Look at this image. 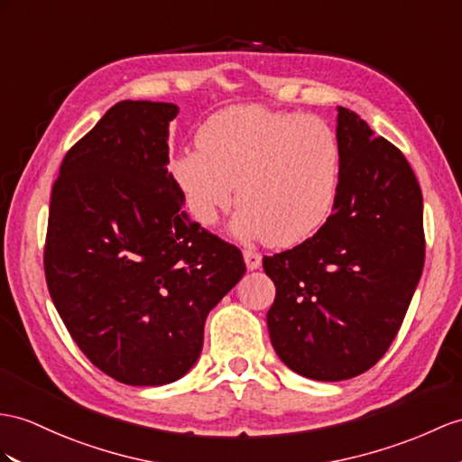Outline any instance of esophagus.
<instances>
[{
	"label": "esophagus",
	"instance_id": "34e87169",
	"mask_svg": "<svg viewBox=\"0 0 462 462\" xmlns=\"http://www.w3.org/2000/svg\"><path fill=\"white\" fill-rule=\"evenodd\" d=\"M243 258H245V264L249 270H256V268H261V264H263V256L258 254L256 251H245Z\"/></svg>",
	"mask_w": 462,
	"mask_h": 462
}]
</instances>
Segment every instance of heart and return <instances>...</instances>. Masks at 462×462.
Listing matches in <instances>:
<instances>
[{
	"label": "heart",
	"mask_w": 462,
	"mask_h": 462,
	"mask_svg": "<svg viewBox=\"0 0 462 462\" xmlns=\"http://www.w3.org/2000/svg\"><path fill=\"white\" fill-rule=\"evenodd\" d=\"M196 151L172 161L192 217L213 225L235 198L231 231L241 241L291 246L333 216L341 186V143L329 123L296 111L239 106L211 116Z\"/></svg>",
	"instance_id": "heart-1"
}]
</instances>
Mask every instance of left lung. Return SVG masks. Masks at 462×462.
Wrapping results in <instances>:
<instances>
[{
  "label": "left lung",
  "mask_w": 462,
  "mask_h": 462,
  "mask_svg": "<svg viewBox=\"0 0 462 462\" xmlns=\"http://www.w3.org/2000/svg\"><path fill=\"white\" fill-rule=\"evenodd\" d=\"M343 168L328 223L264 256L276 298L266 313L276 355L323 382L373 368L398 335L425 261L423 198L406 156L355 111L337 107Z\"/></svg>",
  "instance_id": "left-lung-1"
}]
</instances>
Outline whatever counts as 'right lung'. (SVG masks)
Wrapping results in <instances>:
<instances>
[{
  "label": "right lung",
  "mask_w": 462,
  "mask_h": 462,
  "mask_svg": "<svg viewBox=\"0 0 462 462\" xmlns=\"http://www.w3.org/2000/svg\"><path fill=\"white\" fill-rule=\"evenodd\" d=\"M178 106L119 101L66 152L51 196L44 276L101 373L131 386L182 378L243 254L188 217L168 172Z\"/></svg>",
  "instance_id": "obj_1"
}]
</instances>
